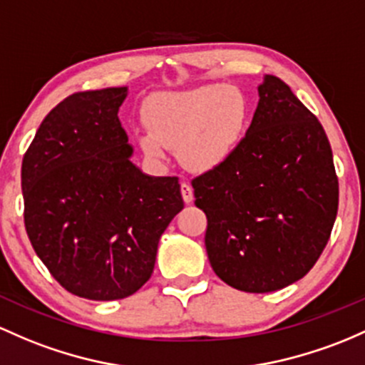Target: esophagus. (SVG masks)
Instances as JSON below:
<instances>
[{
  "label": "esophagus",
  "instance_id": "obj_1",
  "mask_svg": "<svg viewBox=\"0 0 365 365\" xmlns=\"http://www.w3.org/2000/svg\"><path fill=\"white\" fill-rule=\"evenodd\" d=\"M180 190H182V197H183V201H185L187 204L194 201V190H192L190 183L182 182V183H180Z\"/></svg>",
  "mask_w": 365,
  "mask_h": 365
}]
</instances>
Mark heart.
Returning a JSON list of instances; mask_svg holds the SVG:
<instances>
[{
	"label": "heart",
	"mask_w": 365,
	"mask_h": 365,
	"mask_svg": "<svg viewBox=\"0 0 365 365\" xmlns=\"http://www.w3.org/2000/svg\"><path fill=\"white\" fill-rule=\"evenodd\" d=\"M142 119L147 131L137 140L147 158L159 161L164 147H171L185 168L210 171L237 149L246 130L247 102L237 88L207 85L152 95Z\"/></svg>",
	"instance_id": "1"
}]
</instances>
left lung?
Masks as SVG:
<instances>
[{
    "instance_id": "1",
    "label": "left lung",
    "mask_w": 365,
    "mask_h": 365,
    "mask_svg": "<svg viewBox=\"0 0 365 365\" xmlns=\"http://www.w3.org/2000/svg\"><path fill=\"white\" fill-rule=\"evenodd\" d=\"M258 95L234 154L192 187L215 274L239 291L272 293L305 277L322 255L339 189L319 119L275 76Z\"/></svg>"
}]
</instances>
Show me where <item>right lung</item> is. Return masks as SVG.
<instances>
[{"instance_id": "obj_1", "label": "right lung", "mask_w": 365, "mask_h": 365, "mask_svg": "<svg viewBox=\"0 0 365 365\" xmlns=\"http://www.w3.org/2000/svg\"><path fill=\"white\" fill-rule=\"evenodd\" d=\"M128 88L79 91L43 119L22 161L24 223L69 293L123 299L150 279L163 232L183 210L176 176L131 163L118 112Z\"/></svg>"}]
</instances>
